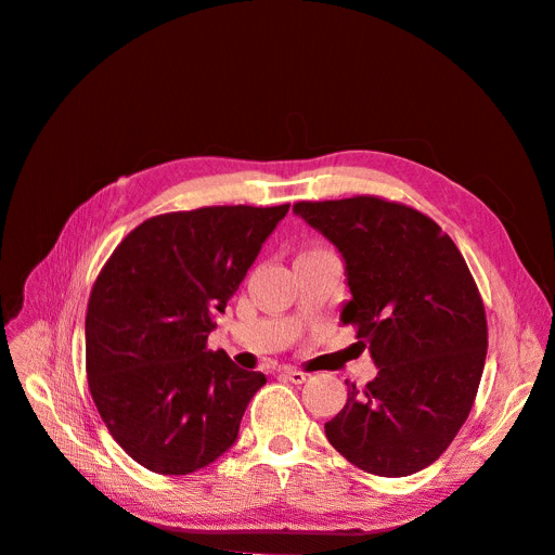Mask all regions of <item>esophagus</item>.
I'll list each match as a JSON object with an SVG mask.
<instances>
[{"label":"esophagus","mask_w":555,"mask_h":555,"mask_svg":"<svg viewBox=\"0 0 555 555\" xmlns=\"http://www.w3.org/2000/svg\"><path fill=\"white\" fill-rule=\"evenodd\" d=\"M281 375L283 377H287L289 383H295V385H304L306 383V373L304 371H299V369H289V366H285V369H281Z\"/></svg>","instance_id":"34e87169"}]
</instances>
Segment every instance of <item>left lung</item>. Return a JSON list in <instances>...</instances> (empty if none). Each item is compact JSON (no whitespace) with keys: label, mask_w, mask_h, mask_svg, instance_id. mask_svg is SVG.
<instances>
[{"label":"left lung","mask_w":555,"mask_h":555,"mask_svg":"<svg viewBox=\"0 0 555 555\" xmlns=\"http://www.w3.org/2000/svg\"><path fill=\"white\" fill-rule=\"evenodd\" d=\"M295 214L341 251L358 331L377 375L348 383L324 425L331 446L377 477L414 475L468 418L486 362L488 324L459 247L431 218L377 195L297 202Z\"/></svg>","instance_id":"obj_1"}]
</instances>
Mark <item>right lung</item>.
<instances>
[{"instance_id": "right-lung-1", "label": "right lung", "mask_w": 555, "mask_h": 555, "mask_svg": "<svg viewBox=\"0 0 555 555\" xmlns=\"http://www.w3.org/2000/svg\"><path fill=\"white\" fill-rule=\"evenodd\" d=\"M287 209L162 214L132 229L99 272L85 317L87 383L112 439L143 468L189 475L236 441L268 380L207 339Z\"/></svg>"}]
</instances>
